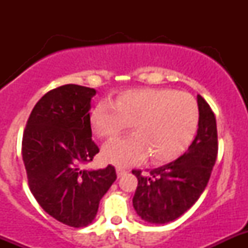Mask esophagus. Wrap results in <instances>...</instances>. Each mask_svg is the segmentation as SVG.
Wrapping results in <instances>:
<instances>
[{
    "label": "esophagus",
    "instance_id": "esophagus-1",
    "mask_svg": "<svg viewBox=\"0 0 248 248\" xmlns=\"http://www.w3.org/2000/svg\"><path fill=\"white\" fill-rule=\"evenodd\" d=\"M116 172H117V176L121 177V176H124V174H126L127 170H126V169L121 168V167H117V168H116Z\"/></svg>",
    "mask_w": 248,
    "mask_h": 248
}]
</instances>
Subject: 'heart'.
Segmentation results:
<instances>
[{"label": "heart", "instance_id": "obj_1", "mask_svg": "<svg viewBox=\"0 0 248 248\" xmlns=\"http://www.w3.org/2000/svg\"><path fill=\"white\" fill-rule=\"evenodd\" d=\"M199 119L196 98L170 89L129 90L114 103L99 102L91 114L92 128L102 138H114L133 124V136L103 147L107 161L124 167L149 155L155 163L179 157L196 136Z\"/></svg>", "mask_w": 248, "mask_h": 248}]
</instances>
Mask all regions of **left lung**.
Returning <instances> with one entry per match:
<instances>
[{
    "instance_id": "1",
    "label": "left lung",
    "mask_w": 248,
    "mask_h": 248,
    "mask_svg": "<svg viewBox=\"0 0 248 248\" xmlns=\"http://www.w3.org/2000/svg\"><path fill=\"white\" fill-rule=\"evenodd\" d=\"M198 106V132L182 156L147 175L132 170L138 179L133 206L149 223L163 224L176 219L198 201L207 186L218 152V137L214 111L201 94Z\"/></svg>"
}]
</instances>
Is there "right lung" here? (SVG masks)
I'll return each mask as SVG.
<instances>
[{"label": "right lung", "mask_w": 248, "mask_h": 248, "mask_svg": "<svg viewBox=\"0 0 248 248\" xmlns=\"http://www.w3.org/2000/svg\"><path fill=\"white\" fill-rule=\"evenodd\" d=\"M94 94V89L74 84L51 90L32 109L22 136L32 194L46 214L74 228L93 221L102 197L117 177L112 166L80 168L99 152L89 112Z\"/></svg>", "instance_id": "add662e5"}]
</instances>
